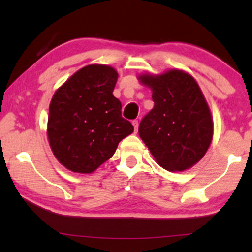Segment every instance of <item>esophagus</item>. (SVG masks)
I'll return each mask as SVG.
<instances>
[{
	"mask_svg": "<svg viewBox=\"0 0 252 252\" xmlns=\"http://www.w3.org/2000/svg\"><path fill=\"white\" fill-rule=\"evenodd\" d=\"M132 125H133V126H134V131H135V132H137L138 126H139V121H138V120H133Z\"/></svg>",
	"mask_w": 252,
	"mask_h": 252,
	"instance_id": "1",
	"label": "esophagus"
}]
</instances>
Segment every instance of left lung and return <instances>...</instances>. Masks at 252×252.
Instances as JSON below:
<instances>
[{"label":"left lung","mask_w":252,"mask_h":252,"mask_svg":"<svg viewBox=\"0 0 252 252\" xmlns=\"http://www.w3.org/2000/svg\"><path fill=\"white\" fill-rule=\"evenodd\" d=\"M153 91L154 109L139 126V135L162 168L183 171L198 162L213 138L209 105L196 81L183 70L141 75Z\"/></svg>","instance_id":"1"}]
</instances>
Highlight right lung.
<instances>
[{
	"label": "right lung",
	"instance_id": "obj_1",
	"mask_svg": "<svg viewBox=\"0 0 252 252\" xmlns=\"http://www.w3.org/2000/svg\"><path fill=\"white\" fill-rule=\"evenodd\" d=\"M118 73L89 65L56 91L49 105L48 140L57 160L74 173L90 174L112 157L119 142L133 132L114 97Z\"/></svg>",
	"mask_w": 252,
	"mask_h": 252
}]
</instances>
